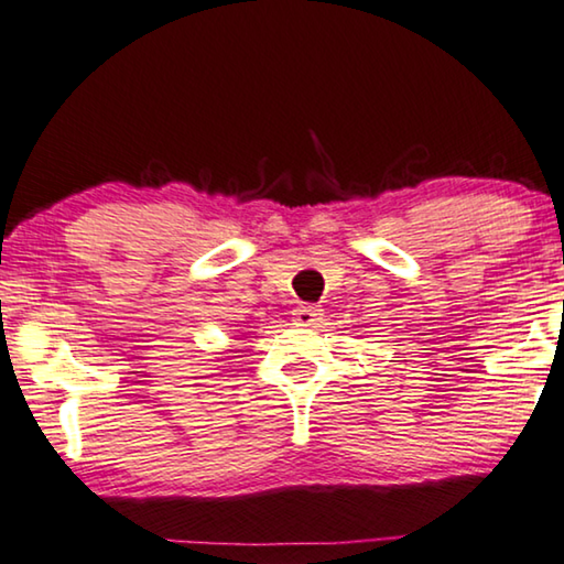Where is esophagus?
<instances>
[{
  "label": "esophagus",
  "mask_w": 564,
  "mask_h": 564,
  "mask_svg": "<svg viewBox=\"0 0 564 564\" xmlns=\"http://www.w3.org/2000/svg\"><path fill=\"white\" fill-rule=\"evenodd\" d=\"M293 321L299 326H316L321 321V308L318 306H299L293 311Z\"/></svg>",
  "instance_id": "esophagus-1"
}]
</instances>
